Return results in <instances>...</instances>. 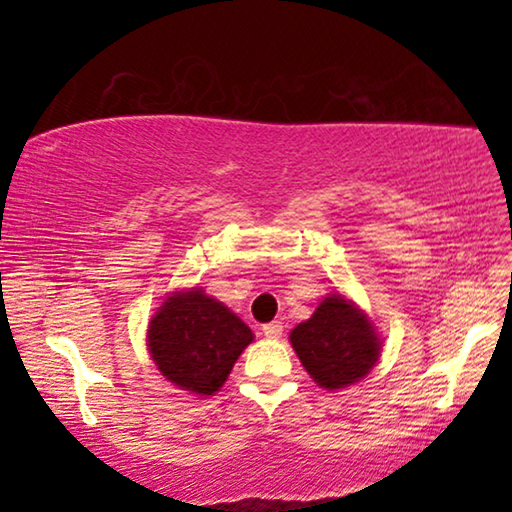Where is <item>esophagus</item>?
<instances>
[{
  "mask_svg": "<svg viewBox=\"0 0 512 512\" xmlns=\"http://www.w3.org/2000/svg\"><path fill=\"white\" fill-rule=\"evenodd\" d=\"M264 336H268V339H280L282 332H284V325L280 323V320H273V323H268L262 327Z\"/></svg>",
  "mask_w": 512,
  "mask_h": 512,
  "instance_id": "obj_1",
  "label": "esophagus"
}]
</instances>
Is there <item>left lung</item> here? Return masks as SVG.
Listing matches in <instances>:
<instances>
[{
    "label": "left lung",
    "mask_w": 512,
    "mask_h": 512,
    "mask_svg": "<svg viewBox=\"0 0 512 512\" xmlns=\"http://www.w3.org/2000/svg\"><path fill=\"white\" fill-rule=\"evenodd\" d=\"M289 341L311 379L327 391L366 377L381 350L375 325L341 293H329L309 320L291 329Z\"/></svg>",
    "instance_id": "1"
}]
</instances>
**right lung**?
Here are the masks:
<instances>
[{"mask_svg": "<svg viewBox=\"0 0 512 512\" xmlns=\"http://www.w3.org/2000/svg\"><path fill=\"white\" fill-rule=\"evenodd\" d=\"M253 332L203 289L176 291L149 323L151 359L180 391L214 395L250 343Z\"/></svg>", "mask_w": 512, "mask_h": 512, "instance_id": "obj_1", "label": "right lung"}]
</instances>
